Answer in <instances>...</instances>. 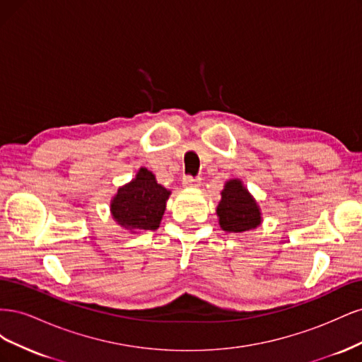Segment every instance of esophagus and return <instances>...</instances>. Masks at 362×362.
Wrapping results in <instances>:
<instances>
[{"mask_svg":"<svg viewBox=\"0 0 362 362\" xmlns=\"http://www.w3.org/2000/svg\"><path fill=\"white\" fill-rule=\"evenodd\" d=\"M199 178H194L192 177V175H185V177L182 178V184L185 185V187H198L199 185Z\"/></svg>","mask_w":362,"mask_h":362,"instance_id":"esophagus-1","label":"esophagus"}]
</instances>
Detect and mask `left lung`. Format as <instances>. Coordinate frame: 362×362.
<instances>
[{
  "label": "left lung",
  "instance_id": "obj_1",
  "mask_svg": "<svg viewBox=\"0 0 362 362\" xmlns=\"http://www.w3.org/2000/svg\"><path fill=\"white\" fill-rule=\"evenodd\" d=\"M221 228L226 233H245L261 223L259 208L242 181L231 180L225 184L222 199L217 205Z\"/></svg>",
  "mask_w": 362,
  "mask_h": 362
}]
</instances>
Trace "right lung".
Returning a JSON list of instances; mask_svg holds the SVG:
<instances>
[{
  "label": "right lung",
  "instance_id": "1",
  "mask_svg": "<svg viewBox=\"0 0 362 362\" xmlns=\"http://www.w3.org/2000/svg\"><path fill=\"white\" fill-rule=\"evenodd\" d=\"M170 192L156 181L154 173L141 168L136 178L117 190L112 201L116 222L129 231H156L166 210Z\"/></svg>",
  "mask_w": 362,
  "mask_h": 362
}]
</instances>
